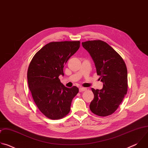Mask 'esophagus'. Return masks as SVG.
Instances as JSON below:
<instances>
[{
  "mask_svg": "<svg viewBox=\"0 0 148 148\" xmlns=\"http://www.w3.org/2000/svg\"><path fill=\"white\" fill-rule=\"evenodd\" d=\"M87 90L86 88H84V87H80L79 89V92H83V91H85Z\"/></svg>",
  "mask_w": 148,
  "mask_h": 148,
  "instance_id": "1",
  "label": "esophagus"
}]
</instances>
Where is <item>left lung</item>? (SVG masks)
Here are the masks:
<instances>
[{"mask_svg": "<svg viewBox=\"0 0 148 148\" xmlns=\"http://www.w3.org/2000/svg\"><path fill=\"white\" fill-rule=\"evenodd\" d=\"M92 57L103 82L101 90L91 88L94 98L90 105L95 115L106 116L118 108L128 90V73L125 63L120 55L109 45L102 40L82 43Z\"/></svg>", "mask_w": 148, "mask_h": 148, "instance_id": "left-lung-1", "label": "left lung"}]
</instances>
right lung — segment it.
Wrapping results in <instances>:
<instances>
[{"label":"right lung","instance_id":"add662e5","mask_svg":"<svg viewBox=\"0 0 148 148\" xmlns=\"http://www.w3.org/2000/svg\"><path fill=\"white\" fill-rule=\"evenodd\" d=\"M80 41L51 42L33 57L27 71L29 88L39 110L51 119L66 116L78 88L65 87L59 75L69 59L79 48Z\"/></svg>","mask_w":148,"mask_h":148}]
</instances>
